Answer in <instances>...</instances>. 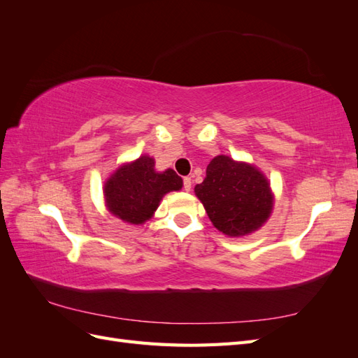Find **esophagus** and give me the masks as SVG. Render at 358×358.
<instances>
[{"mask_svg": "<svg viewBox=\"0 0 358 358\" xmlns=\"http://www.w3.org/2000/svg\"><path fill=\"white\" fill-rule=\"evenodd\" d=\"M191 185H192V180H191V178H183V189L185 191H189L191 189Z\"/></svg>", "mask_w": 358, "mask_h": 358, "instance_id": "esophagus-1", "label": "esophagus"}]
</instances>
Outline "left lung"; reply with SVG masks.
<instances>
[{
  "mask_svg": "<svg viewBox=\"0 0 358 358\" xmlns=\"http://www.w3.org/2000/svg\"><path fill=\"white\" fill-rule=\"evenodd\" d=\"M194 191L212 224L229 236L255 231L272 212V192L263 173L225 155L210 161Z\"/></svg>",
  "mask_w": 358,
  "mask_h": 358,
  "instance_id": "left-lung-1",
  "label": "left lung"
}]
</instances>
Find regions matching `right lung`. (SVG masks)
<instances>
[{"instance_id":"add662e5","label":"right lung","mask_w":358,"mask_h":358,"mask_svg":"<svg viewBox=\"0 0 358 358\" xmlns=\"http://www.w3.org/2000/svg\"><path fill=\"white\" fill-rule=\"evenodd\" d=\"M154 167V158L143 155L117 169L106 182L107 208L119 220L143 224L157 210L164 194L182 188V178L175 170L158 173Z\"/></svg>"}]
</instances>
